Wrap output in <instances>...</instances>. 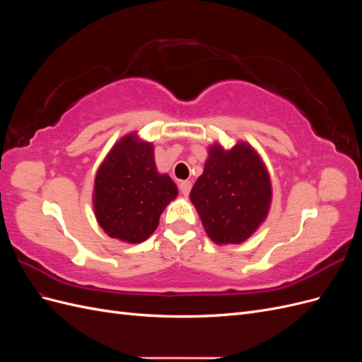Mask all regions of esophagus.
Masks as SVG:
<instances>
[{"mask_svg": "<svg viewBox=\"0 0 362 362\" xmlns=\"http://www.w3.org/2000/svg\"><path fill=\"white\" fill-rule=\"evenodd\" d=\"M192 190V182L190 181H181L180 182V192L184 194V196H189Z\"/></svg>", "mask_w": 362, "mask_h": 362, "instance_id": "obj_1", "label": "esophagus"}]
</instances>
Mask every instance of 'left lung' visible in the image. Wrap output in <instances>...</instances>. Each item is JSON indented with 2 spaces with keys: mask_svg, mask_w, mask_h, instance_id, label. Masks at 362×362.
<instances>
[{
  "mask_svg": "<svg viewBox=\"0 0 362 362\" xmlns=\"http://www.w3.org/2000/svg\"><path fill=\"white\" fill-rule=\"evenodd\" d=\"M190 201L216 245L246 242L270 210L272 181L266 163L246 141L240 140L229 149L216 141L208 148Z\"/></svg>",
  "mask_w": 362,
  "mask_h": 362,
  "instance_id": "obj_1",
  "label": "left lung"
}]
</instances>
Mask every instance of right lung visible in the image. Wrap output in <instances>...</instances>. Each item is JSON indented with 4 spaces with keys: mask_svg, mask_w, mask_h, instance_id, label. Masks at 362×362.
Listing matches in <instances>:
<instances>
[{
    "mask_svg": "<svg viewBox=\"0 0 362 362\" xmlns=\"http://www.w3.org/2000/svg\"><path fill=\"white\" fill-rule=\"evenodd\" d=\"M177 196V184L157 170L154 145L129 133L98 168L92 202L108 237L136 245L154 234L163 210Z\"/></svg>",
    "mask_w": 362,
    "mask_h": 362,
    "instance_id": "add662e5",
    "label": "right lung"
}]
</instances>
